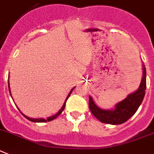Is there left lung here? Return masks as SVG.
Wrapping results in <instances>:
<instances>
[{
  "label": "left lung",
  "instance_id": "8db88e82",
  "mask_svg": "<svg viewBox=\"0 0 154 154\" xmlns=\"http://www.w3.org/2000/svg\"><path fill=\"white\" fill-rule=\"evenodd\" d=\"M143 79L139 88L135 92L129 94L126 99L115 106L113 109H102L97 106L92 98L89 96V109L98 120L106 124L121 125L135 114L145 96L146 88V71L144 64L143 65Z\"/></svg>",
  "mask_w": 154,
  "mask_h": 154
}]
</instances>
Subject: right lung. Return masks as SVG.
Returning a JSON list of instances; mask_svg holds the SVG:
<instances>
[{
    "mask_svg": "<svg viewBox=\"0 0 154 154\" xmlns=\"http://www.w3.org/2000/svg\"><path fill=\"white\" fill-rule=\"evenodd\" d=\"M8 89H9V92H10V95H11V91H10V86H9V81H8ZM75 88V87H74ZM74 88H72L71 89V91H69V94H68V95H67V97H66V100H65V102H64V104H63V106H62V108L60 109H59V111H58V113H56V114H55V115H53V116H51V117H48L47 119H44V118H37V119H35V118H30V117H27V116H26V115H24L23 114V113H22L21 111L19 110H19L20 111V113H22V115H23V116H24V117H26V119H28V120H29V121H32V122H47V121H52V120H54V119L55 118H56V117H58V116H59V115H60V113H62V112H63V109H65V106H66V100H67V99H68V98H69V95H70V94H71V92H72V91H73V89H74Z\"/></svg>",
    "mask_w": 154,
    "mask_h": 154,
    "instance_id": "add662e5",
    "label": "right lung"
}]
</instances>
